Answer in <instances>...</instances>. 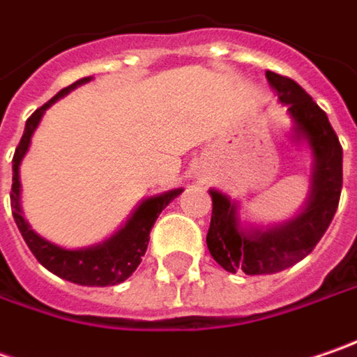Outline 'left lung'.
Returning <instances> with one entry per match:
<instances>
[{
    "mask_svg": "<svg viewBox=\"0 0 357 357\" xmlns=\"http://www.w3.org/2000/svg\"><path fill=\"white\" fill-rule=\"evenodd\" d=\"M266 80L291 116L293 141L305 143L311 151V185L297 216L268 226H244L241 204L220 190H210L212 220L206 244L212 259L228 273L273 275L303 261L329 228L342 194L344 151L327 115L295 80L271 70Z\"/></svg>",
    "mask_w": 357,
    "mask_h": 357,
    "instance_id": "obj_1",
    "label": "left lung"
}]
</instances>
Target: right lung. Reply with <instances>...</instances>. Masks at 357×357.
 Instances as JSON below:
<instances>
[{"label": "right lung", "mask_w": 357, "mask_h": 357, "mask_svg": "<svg viewBox=\"0 0 357 357\" xmlns=\"http://www.w3.org/2000/svg\"><path fill=\"white\" fill-rule=\"evenodd\" d=\"M91 80H93V76H86V78L76 80L70 86L62 89L46 105L36 109V113L26 121L24 135L20 139V145H17V149L13 153V161H11L13 163L11 212H13V220L17 224L26 244L30 246L33 257L56 277L70 281V283L84 284V287H111V284L123 283L125 279H129L135 273V268L141 262V257L147 250L149 232H151L153 224L161 214V210L183 192L181 188L145 198L113 236H109L107 241L98 242V244H93V246H82V248H64V246H58L54 242L46 241L44 236H40L36 230H32L30 222L24 218L22 204H20V196H22L20 165L30 149L33 131L38 129L42 116L58 98H62L70 91H74L76 86L86 84Z\"/></svg>", "instance_id": "1"}]
</instances>
